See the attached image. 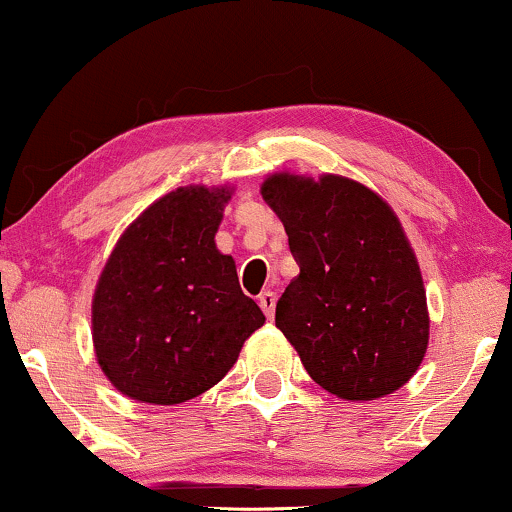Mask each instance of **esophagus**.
<instances>
[{
  "instance_id": "34e87169",
  "label": "esophagus",
  "mask_w": 512,
  "mask_h": 512,
  "mask_svg": "<svg viewBox=\"0 0 512 512\" xmlns=\"http://www.w3.org/2000/svg\"><path fill=\"white\" fill-rule=\"evenodd\" d=\"M260 307H262L264 315H267V319H274V312H276V293H274V291H262V293H260Z\"/></svg>"
}]
</instances>
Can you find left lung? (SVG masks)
Returning a JSON list of instances; mask_svg holds the SVG:
<instances>
[{
    "label": "left lung",
    "mask_w": 512,
    "mask_h": 512,
    "mask_svg": "<svg viewBox=\"0 0 512 512\" xmlns=\"http://www.w3.org/2000/svg\"><path fill=\"white\" fill-rule=\"evenodd\" d=\"M260 193L300 267L276 303V326L307 374L360 403L408 384L429 346V310L415 250L389 202L338 174L281 171Z\"/></svg>",
    "instance_id": "8db88e82"
}]
</instances>
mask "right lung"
<instances>
[{"label": "right lung", "mask_w": 512, "mask_h": 512, "mask_svg": "<svg viewBox=\"0 0 512 512\" xmlns=\"http://www.w3.org/2000/svg\"><path fill=\"white\" fill-rule=\"evenodd\" d=\"M229 186H183L121 233L92 295V346L116 391L138 403L200 396L264 324L217 236Z\"/></svg>", "instance_id": "obj_1"}]
</instances>
